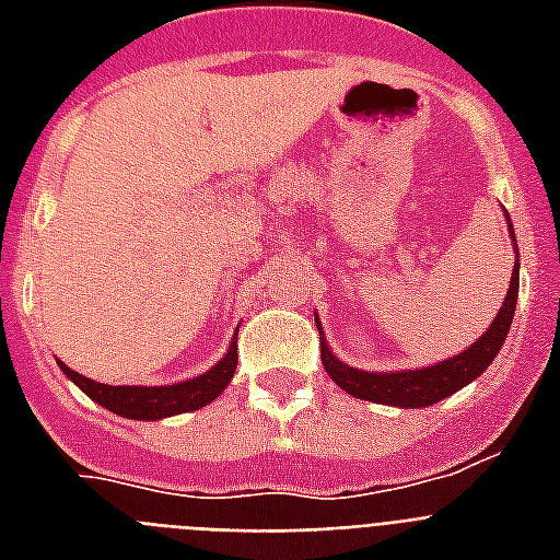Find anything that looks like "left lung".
<instances>
[{
	"label": "left lung",
	"instance_id": "1",
	"mask_svg": "<svg viewBox=\"0 0 560 560\" xmlns=\"http://www.w3.org/2000/svg\"><path fill=\"white\" fill-rule=\"evenodd\" d=\"M509 220V235L514 241L512 218ZM514 270L512 281H509V293L500 307V314L494 316V323L488 325V331L479 337L474 346H468L459 354H453L447 360H439L433 366L424 369H400V372H363L349 363H342L331 349L323 334V323L316 319L319 328V346H323V366L325 372L331 374V381L346 389L349 395L360 400H374V404H386V407H400V409H418V407H433L442 398L459 392L462 386H468L491 366V360L500 354L509 328H512L514 307H517V290H521V253H517V241H514Z\"/></svg>",
	"mask_w": 560,
	"mask_h": 560
}]
</instances>
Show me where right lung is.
I'll return each mask as SVG.
<instances>
[{
  "label": "right lung",
  "instance_id": "add662e5",
  "mask_svg": "<svg viewBox=\"0 0 560 560\" xmlns=\"http://www.w3.org/2000/svg\"><path fill=\"white\" fill-rule=\"evenodd\" d=\"M57 366L63 369L66 377L83 395H90L95 404H101L109 412L133 418V421H160V418H171L179 416V412H194V409L206 407V404L218 398L220 392L226 389L237 366V331L232 342H229L226 354L209 372L188 377V381L168 383V386H109V383L83 377L81 372H72L60 360H57Z\"/></svg>",
  "mask_w": 560,
  "mask_h": 560
}]
</instances>
